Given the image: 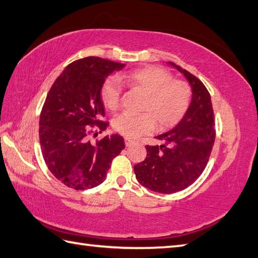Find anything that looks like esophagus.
I'll use <instances>...</instances> for the list:
<instances>
[{
	"label": "esophagus",
	"instance_id": "esophagus-1",
	"mask_svg": "<svg viewBox=\"0 0 258 258\" xmlns=\"http://www.w3.org/2000/svg\"><path fill=\"white\" fill-rule=\"evenodd\" d=\"M133 143H134V141L130 140V139H125V145L126 146H131Z\"/></svg>",
	"mask_w": 258,
	"mask_h": 258
}]
</instances>
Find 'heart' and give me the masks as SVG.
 <instances>
[{
  "label": "heart",
  "instance_id": "heart-1",
  "mask_svg": "<svg viewBox=\"0 0 258 258\" xmlns=\"http://www.w3.org/2000/svg\"><path fill=\"white\" fill-rule=\"evenodd\" d=\"M126 85L145 94L141 105L143 113H123L113 120V127L126 138L135 139L150 133L157 123L160 128L172 127L183 118L189 106L191 90L187 82L173 79L168 70L156 65L134 70L119 78ZM122 86L116 78L103 82L100 97L103 105L115 111L119 105Z\"/></svg>",
  "mask_w": 258,
  "mask_h": 258
}]
</instances>
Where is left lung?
<instances>
[{"instance_id":"obj_1","label":"left lung","mask_w":258,"mask_h":258,"mask_svg":"<svg viewBox=\"0 0 258 258\" xmlns=\"http://www.w3.org/2000/svg\"><path fill=\"white\" fill-rule=\"evenodd\" d=\"M191 86V102L182 120L146 145V158L134 166L139 182L157 193L171 194L188 187L201 176L215 142V119L210 92L202 81L173 62Z\"/></svg>"}]
</instances>
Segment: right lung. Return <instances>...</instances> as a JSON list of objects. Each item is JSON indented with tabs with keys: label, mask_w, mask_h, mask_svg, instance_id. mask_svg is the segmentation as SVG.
<instances>
[{
	"label": "right lung",
	"mask_w": 258,
	"mask_h": 258,
	"mask_svg": "<svg viewBox=\"0 0 258 258\" xmlns=\"http://www.w3.org/2000/svg\"><path fill=\"white\" fill-rule=\"evenodd\" d=\"M124 67L97 56L78 59L65 68L47 93L40 115L41 150L48 169L68 187L83 190L102 184L113 158L125 147L117 134L95 144L89 140L108 126L102 120L103 82Z\"/></svg>",
	"instance_id": "add662e5"
}]
</instances>
